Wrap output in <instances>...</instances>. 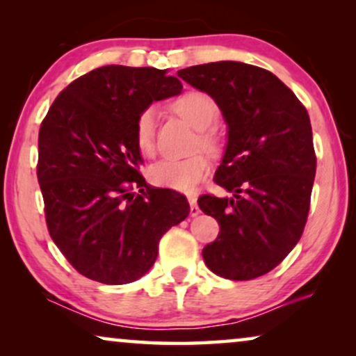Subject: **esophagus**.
Listing matches in <instances>:
<instances>
[{"mask_svg":"<svg viewBox=\"0 0 356 356\" xmlns=\"http://www.w3.org/2000/svg\"><path fill=\"white\" fill-rule=\"evenodd\" d=\"M188 202H189V206H191V211H189V213H191V217H196L199 212V207H197V201H196V197L194 196H188Z\"/></svg>","mask_w":356,"mask_h":356,"instance_id":"obj_1","label":"esophagus"}]
</instances>
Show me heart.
I'll return each instance as SVG.
<instances>
[{"label": "heart", "instance_id": "1", "mask_svg": "<svg viewBox=\"0 0 356 356\" xmlns=\"http://www.w3.org/2000/svg\"><path fill=\"white\" fill-rule=\"evenodd\" d=\"M173 110L193 128L199 129L197 145H202L209 152H217L220 149L222 136L216 126H212L218 118V105L211 95L202 90H188L173 102ZM155 133L157 110L149 105L139 111L134 121V140L140 154L154 155ZM209 172L211 160L206 154L199 152L186 159L159 160L149 168V178L157 186L189 193L207 177Z\"/></svg>", "mask_w": 356, "mask_h": 356}]
</instances>
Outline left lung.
<instances>
[{"label": "left lung", "mask_w": 356, "mask_h": 356, "mask_svg": "<svg viewBox=\"0 0 356 356\" xmlns=\"http://www.w3.org/2000/svg\"><path fill=\"white\" fill-rule=\"evenodd\" d=\"M178 76L211 95L228 124L213 181L233 196L197 199L220 225L204 262L223 279H256L285 259L308 220L316 175L309 115L279 77L246 63H207Z\"/></svg>", "instance_id": "left-lung-1"}]
</instances>
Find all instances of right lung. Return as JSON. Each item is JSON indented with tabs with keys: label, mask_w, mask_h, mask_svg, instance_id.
Instances as JSON below:
<instances>
[{
	"label": "right lung",
	"mask_w": 356,
	"mask_h": 356,
	"mask_svg": "<svg viewBox=\"0 0 356 356\" xmlns=\"http://www.w3.org/2000/svg\"><path fill=\"white\" fill-rule=\"evenodd\" d=\"M181 89L165 70L102 66L63 89L42 121L37 178L48 233L87 279L138 280L163 233L188 217L183 194L145 183L134 140L139 111Z\"/></svg>",
	"instance_id": "add662e5"
}]
</instances>
